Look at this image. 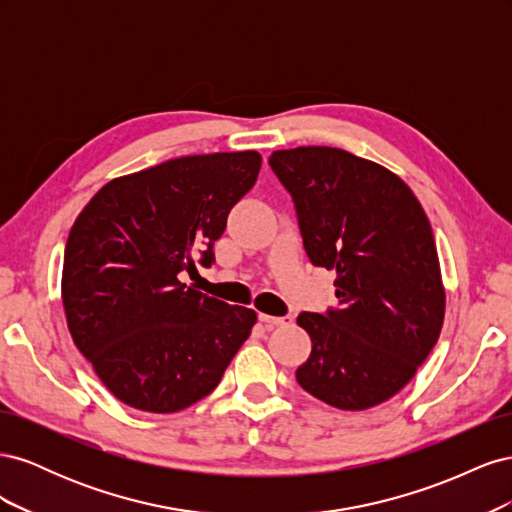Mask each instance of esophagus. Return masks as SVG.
Wrapping results in <instances>:
<instances>
[{
    "label": "esophagus",
    "mask_w": 512,
    "mask_h": 512,
    "mask_svg": "<svg viewBox=\"0 0 512 512\" xmlns=\"http://www.w3.org/2000/svg\"><path fill=\"white\" fill-rule=\"evenodd\" d=\"M258 320L265 324V327H286V324L292 322L290 316H269V314H260Z\"/></svg>",
    "instance_id": "obj_1"
}]
</instances>
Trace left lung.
Wrapping results in <instances>:
<instances>
[{"instance_id":"8db88e82","label":"left lung","mask_w":512,"mask_h":512,"mask_svg":"<svg viewBox=\"0 0 512 512\" xmlns=\"http://www.w3.org/2000/svg\"><path fill=\"white\" fill-rule=\"evenodd\" d=\"M314 267L335 271L337 307L299 314L312 354L303 389L339 410H367L414 378L436 346L446 294L431 224L389 168L335 147L273 151Z\"/></svg>"}]
</instances>
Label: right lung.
<instances>
[{
    "label": "right lung",
    "instance_id": "1",
    "mask_svg": "<svg viewBox=\"0 0 512 512\" xmlns=\"http://www.w3.org/2000/svg\"><path fill=\"white\" fill-rule=\"evenodd\" d=\"M258 151L185 156L108 181L76 218L61 299L76 348L123 404L168 414L207 397L256 312L188 288L213 265L230 209L254 188Z\"/></svg>",
    "mask_w": 512,
    "mask_h": 512
}]
</instances>
